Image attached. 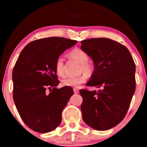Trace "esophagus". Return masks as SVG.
<instances>
[{
    "label": "esophagus",
    "instance_id": "obj_1",
    "mask_svg": "<svg viewBox=\"0 0 147 147\" xmlns=\"http://www.w3.org/2000/svg\"><path fill=\"white\" fill-rule=\"evenodd\" d=\"M73 91H74V93H79V90H78V89H77V88H74Z\"/></svg>",
    "mask_w": 147,
    "mask_h": 147
}]
</instances>
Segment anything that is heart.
Here are the masks:
<instances>
[{
  "instance_id": "1",
  "label": "heart",
  "mask_w": 147,
  "mask_h": 147,
  "mask_svg": "<svg viewBox=\"0 0 147 147\" xmlns=\"http://www.w3.org/2000/svg\"><path fill=\"white\" fill-rule=\"evenodd\" d=\"M70 56L76 61L81 64L82 71L86 74H90L92 71V66L88 64L89 57L86 53L82 49H76L70 52ZM55 70L56 73L59 76L64 75V59L61 56L59 57L55 64ZM86 80L85 75H82L77 77H68L62 81V85L64 86L78 88L84 83Z\"/></svg>"
}]
</instances>
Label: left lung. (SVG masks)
<instances>
[{
    "mask_svg": "<svg viewBox=\"0 0 147 147\" xmlns=\"http://www.w3.org/2000/svg\"><path fill=\"white\" fill-rule=\"evenodd\" d=\"M81 43L94 65L86 85L103 88L98 92L80 90L82 118L96 130L111 129L125 117L135 93V62L125 46L111 39L90 38Z\"/></svg>",
    "mask_w": 147,
    "mask_h": 147,
    "instance_id": "obj_1",
    "label": "left lung"
}]
</instances>
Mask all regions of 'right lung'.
Returning <instances> with one entry per match:
<instances>
[{
    "label": "right lung",
    "instance_id": "obj_1",
    "mask_svg": "<svg viewBox=\"0 0 147 147\" xmlns=\"http://www.w3.org/2000/svg\"><path fill=\"white\" fill-rule=\"evenodd\" d=\"M76 43L61 37L34 40L25 46L16 62L14 102L24 123L35 131L51 132L61 123L62 112L74 92L71 87L57 88L55 64ZM47 89L51 92L46 93Z\"/></svg>",
    "mask_w": 147,
    "mask_h": 147
}]
</instances>
